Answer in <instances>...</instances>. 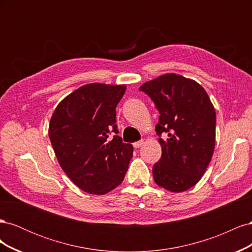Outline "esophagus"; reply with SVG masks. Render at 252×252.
<instances>
[{"label":"esophagus","instance_id":"obj_1","mask_svg":"<svg viewBox=\"0 0 252 252\" xmlns=\"http://www.w3.org/2000/svg\"><path fill=\"white\" fill-rule=\"evenodd\" d=\"M143 144H144V140H140L138 142H134L133 143V147L134 148H140V147H142Z\"/></svg>","mask_w":252,"mask_h":252}]
</instances>
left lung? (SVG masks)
I'll return each mask as SVG.
<instances>
[{"label":"left lung","instance_id":"left-lung-1","mask_svg":"<svg viewBox=\"0 0 252 252\" xmlns=\"http://www.w3.org/2000/svg\"><path fill=\"white\" fill-rule=\"evenodd\" d=\"M140 90L159 112L156 131L162 157L152 167L154 180L171 192L185 191L201 180L211 161L215 107L199 83L180 74H163L143 84Z\"/></svg>","mask_w":252,"mask_h":252}]
</instances>
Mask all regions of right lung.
<instances>
[{
	"mask_svg": "<svg viewBox=\"0 0 252 252\" xmlns=\"http://www.w3.org/2000/svg\"><path fill=\"white\" fill-rule=\"evenodd\" d=\"M125 85L94 83L67 95L57 106L49 123L56 157L75 185L91 194H105L124 180L133 147L118 133L116 108Z\"/></svg>",
	"mask_w": 252,
	"mask_h": 252,
	"instance_id": "1",
	"label": "right lung"
}]
</instances>
